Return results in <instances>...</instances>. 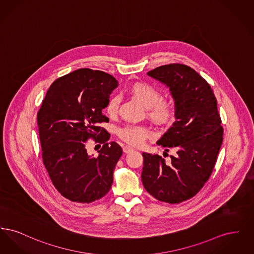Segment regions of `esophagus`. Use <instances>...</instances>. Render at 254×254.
Listing matches in <instances>:
<instances>
[{
    "instance_id": "1",
    "label": "esophagus",
    "mask_w": 254,
    "mask_h": 254,
    "mask_svg": "<svg viewBox=\"0 0 254 254\" xmlns=\"http://www.w3.org/2000/svg\"><path fill=\"white\" fill-rule=\"evenodd\" d=\"M123 150H124V152H125V153H129V152L133 151L134 149H133V147H131V146H128V145H125V146L123 147Z\"/></svg>"
}]
</instances>
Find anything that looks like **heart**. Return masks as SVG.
Here are the masks:
<instances>
[{
    "mask_svg": "<svg viewBox=\"0 0 254 254\" xmlns=\"http://www.w3.org/2000/svg\"><path fill=\"white\" fill-rule=\"evenodd\" d=\"M128 94L146 109L147 117L153 123L165 126L173 121L175 115L173 105L168 100L161 99L160 92L154 86L145 83H136L129 87ZM119 104V97L110 98L106 109L108 114L115 115ZM118 135L128 145H142L150 132L144 127L127 126L118 130Z\"/></svg>",
    "mask_w": 254,
    "mask_h": 254,
    "instance_id": "b5f03b06",
    "label": "heart"
}]
</instances>
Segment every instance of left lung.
Wrapping results in <instances>:
<instances>
[{
  "label": "left lung",
  "mask_w": 254,
  "mask_h": 254,
  "mask_svg": "<svg viewBox=\"0 0 254 254\" xmlns=\"http://www.w3.org/2000/svg\"><path fill=\"white\" fill-rule=\"evenodd\" d=\"M147 75L168 86L174 100L175 122L157 145L177 152L168 160L143 152L142 182L159 201L179 204L198 193L214 169L223 142L217 101L205 79L186 64L161 65Z\"/></svg>",
  "instance_id": "1"
}]
</instances>
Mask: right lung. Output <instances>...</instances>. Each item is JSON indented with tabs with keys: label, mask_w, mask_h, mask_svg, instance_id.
Here are the masks:
<instances>
[{
	"label": "right lung",
	"mask_w": 254,
	"mask_h": 254,
	"mask_svg": "<svg viewBox=\"0 0 254 254\" xmlns=\"http://www.w3.org/2000/svg\"><path fill=\"white\" fill-rule=\"evenodd\" d=\"M117 80L108 73L80 68L50 85L37 114L42 156L54 187L64 198L91 203L108 193L113 171L123 154L108 143L110 134L99 127ZM90 137L104 143L96 158L87 153Z\"/></svg>",
	"instance_id": "obj_1"
}]
</instances>
